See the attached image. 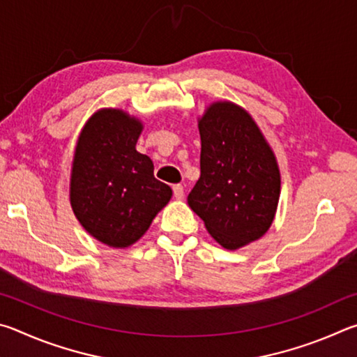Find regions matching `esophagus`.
Returning a JSON list of instances; mask_svg holds the SVG:
<instances>
[{"label": "esophagus", "instance_id": "obj_1", "mask_svg": "<svg viewBox=\"0 0 357 357\" xmlns=\"http://www.w3.org/2000/svg\"><path fill=\"white\" fill-rule=\"evenodd\" d=\"M173 195L176 200H183L184 198V187L181 184H174L173 185Z\"/></svg>", "mask_w": 357, "mask_h": 357}]
</instances>
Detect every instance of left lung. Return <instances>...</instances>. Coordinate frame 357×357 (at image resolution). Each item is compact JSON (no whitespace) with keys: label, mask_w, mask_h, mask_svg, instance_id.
<instances>
[{"label":"left lung","mask_w":357,"mask_h":357,"mask_svg":"<svg viewBox=\"0 0 357 357\" xmlns=\"http://www.w3.org/2000/svg\"><path fill=\"white\" fill-rule=\"evenodd\" d=\"M198 129L202 173L187 203L217 243L236 250L261 238L273 223L279 165L255 121L233 102L209 105Z\"/></svg>","instance_id":"8db88e82"}]
</instances>
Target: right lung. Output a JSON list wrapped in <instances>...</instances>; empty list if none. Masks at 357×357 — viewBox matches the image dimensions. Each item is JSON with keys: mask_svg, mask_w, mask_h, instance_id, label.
I'll use <instances>...</instances> for the list:
<instances>
[{"mask_svg": "<svg viewBox=\"0 0 357 357\" xmlns=\"http://www.w3.org/2000/svg\"><path fill=\"white\" fill-rule=\"evenodd\" d=\"M143 124L116 108H102L78 137L70 173V204L82 227L100 243L124 249L140 239L172 189L135 144Z\"/></svg>", "mask_w": 357, "mask_h": 357, "instance_id": "right-lung-1", "label": "right lung"}]
</instances>
